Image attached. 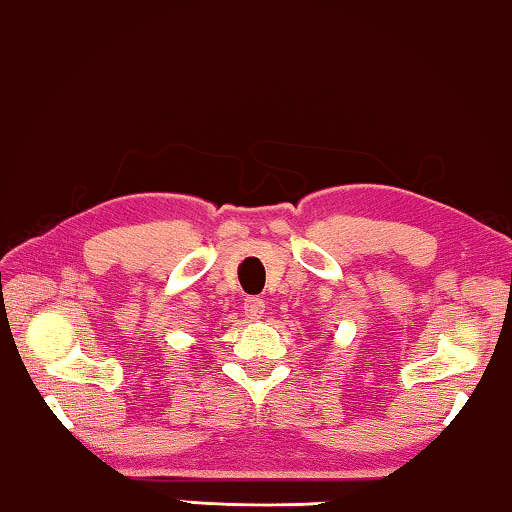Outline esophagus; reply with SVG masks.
Instances as JSON below:
<instances>
[{"label":"esophagus","mask_w":512,"mask_h":512,"mask_svg":"<svg viewBox=\"0 0 512 512\" xmlns=\"http://www.w3.org/2000/svg\"><path fill=\"white\" fill-rule=\"evenodd\" d=\"M265 315V301L258 297H247L245 299V317L249 321H258Z\"/></svg>","instance_id":"esophagus-1"}]
</instances>
